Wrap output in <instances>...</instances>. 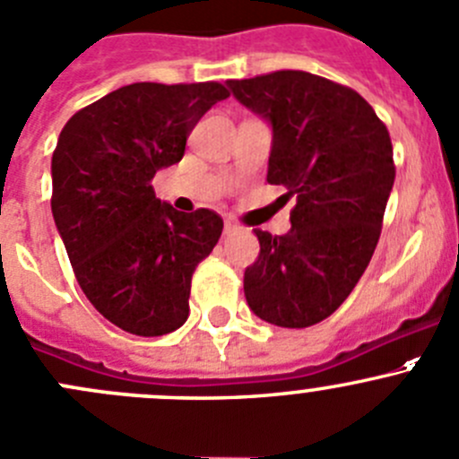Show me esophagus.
Listing matches in <instances>:
<instances>
[{
	"mask_svg": "<svg viewBox=\"0 0 459 459\" xmlns=\"http://www.w3.org/2000/svg\"><path fill=\"white\" fill-rule=\"evenodd\" d=\"M238 229H239L238 221H235L233 217H226V220H224V233H235Z\"/></svg>",
	"mask_w": 459,
	"mask_h": 459,
	"instance_id": "34e87169",
	"label": "esophagus"
}]
</instances>
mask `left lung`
<instances>
[{"mask_svg":"<svg viewBox=\"0 0 459 459\" xmlns=\"http://www.w3.org/2000/svg\"><path fill=\"white\" fill-rule=\"evenodd\" d=\"M229 87L271 123L266 181L296 195L289 233L255 229L260 255L244 271V296L266 323L309 327L352 293L379 242L394 184L388 127L361 93L307 71Z\"/></svg>","mask_w":459,"mask_h":459,"instance_id":"8db88e82","label":"left lung"}]
</instances>
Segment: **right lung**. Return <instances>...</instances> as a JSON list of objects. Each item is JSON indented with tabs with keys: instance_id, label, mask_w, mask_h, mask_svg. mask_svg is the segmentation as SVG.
Masks as SVG:
<instances>
[{
	"instance_id": "right-lung-1",
	"label": "right lung",
	"mask_w": 459,
	"mask_h": 459,
	"mask_svg": "<svg viewBox=\"0 0 459 459\" xmlns=\"http://www.w3.org/2000/svg\"><path fill=\"white\" fill-rule=\"evenodd\" d=\"M220 82H134L82 107L62 127L51 159V211L84 296L109 323L163 336L190 314V282L224 221L179 212L152 179L179 163L186 141L215 102Z\"/></svg>"
}]
</instances>
